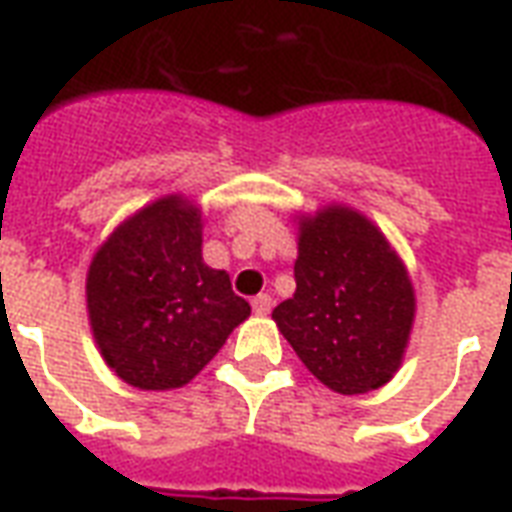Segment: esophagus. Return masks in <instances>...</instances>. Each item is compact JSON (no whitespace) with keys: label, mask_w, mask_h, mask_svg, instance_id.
<instances>
[{"label":"esophagus","mask_w":512,"mask_h":512,"mask_svg":"<svg viewBox=\"0 0 512 512\" xmlns=\"http://www.w3.org/2000/svg\"><path fill=\"white\" fill-rule=\"evenodd\" d=\"M271 304H274V299H271L268 293H260V296L252 299V310H255L257 315H268V312H271Z\"/></svg>","instance_id":"34e87169"}]
</instances>
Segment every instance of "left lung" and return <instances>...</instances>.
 I'll return each instance as SVG.
<instances>
[{"label":"left lung","instance_id":"1","mask_svg":"<svg viewBox=\"0 0 512 512\" xmlns=\"http://www.w3.org/2000/svg\"><path fill=\"white\" fill-rule=\"evenodd\" d=\"M293 277V299L271 318L304 367L340 395L384 386L414 321V290L384 235L332 205L301 222Z\"/></svg>","mask_w":512,"mask_h":512}]
</instances>
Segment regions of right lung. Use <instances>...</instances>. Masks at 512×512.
I'll return each instance as SVG.
<instances>
[{
    "mask_svg": "<svg viewBox=\"0 0 512 512\" xmlns=\"http://www.w3.org/2000/svg\"><path fill=\"white\" fill-rule=\"evenodd\" d=\"M200 246V211L164 197L95 252L87 274L90 323L106 365L126 384H189L252 312L224 271L202 263Z\"/></svg>",
    "mask_w": 512,
    "mask_h": 512,
    "instance_id": "right-lung-1",
    "label": "right lung"
}]
</instances>
